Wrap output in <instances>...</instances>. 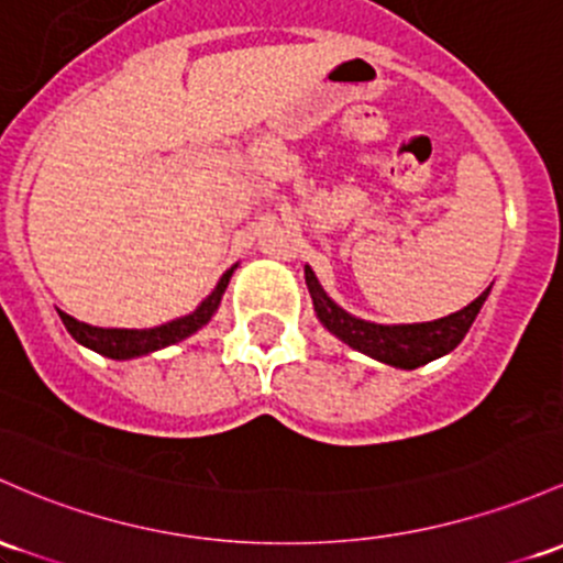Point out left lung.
Masks as SVG:
<instances>
[{
	"instance_id": "left-lung-1",
	"label": "left lung",
	"mask_w": 563,
	"mask_h": 563,
	"mask_svg": "<svg viewBox=\"0 0 563 563\" xmlns=\"http://www.w3.org/2000/svg\"><path fill=\"white\" fill-rule=\"evenodd\" d=\"M305 280L310 288L314 312H318L320 323L329 329L333 336L342 339L344 344H350L352 350L366 352L374 361L387 363L395 368H419L424 363L435 361V357L452 352L456 344L465 339V333L471 331L475 314L484 307L489 288L471 301L465 310L452 312L449 318L430 320V323H409V325H379L372 320H361L355 314L344 312L329 294L323 291V286L318 283L314 272L305 267Z\"/></svg>"
}]
</instances>
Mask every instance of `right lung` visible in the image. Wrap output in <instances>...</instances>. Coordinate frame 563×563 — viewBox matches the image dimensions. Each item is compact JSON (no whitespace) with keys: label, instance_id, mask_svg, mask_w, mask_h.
I'll list each match as a JSON object with an SVG mask.
<instances>
[{"label":"right lung","instance_id":"right-lung-1","mask_svg":"<svg viewBox=\"0 0 563 563\" xmlns=\"http://www.w3.org/2000/svg\"><path fill=\"white\" fill-rule=\"evenodd\" d=\"M232 272L234 267L221 275L219 286L213 288V294L208 296L195 312L170 320V323L157 325V329H98V325L82 323V320L71 318V314L60 310L58 314L60 320H64L66 331H69L79 344H85L88 350H96L98 355L111 357V361H131V357L150 355L154 350L168 347V344L181 342V339H187L195 331H200L202 325L213 318V312L219 310L221 296H224L227 286H230Z\"/></svg>","mask_w":563,"mask_h":563}]
</instances>
